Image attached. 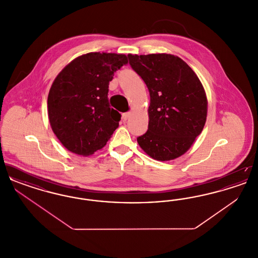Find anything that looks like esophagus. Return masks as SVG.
Returning <instances> with one entry per match:
<instances>
[{
	"label": "esophagus",
	"instance_id": "34e87169",
	"mask_svg": "<svg viewBox=\"0 0 258 258\" xmlns=\"http://www.w3.org/2000/svg\"><path fill=\"white\" fill-rule=\"evenodd\" d=\"M131 112H127V113H123V115H122V118H123V121H126L130 117H131Z\"/></svg>",
	"mask_w": 258,
	"mask_h": 258
}]
</instances>
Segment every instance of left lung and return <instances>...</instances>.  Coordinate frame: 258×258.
Returning <instances> with one entry per match:
<instances>
[{
  "mask_svg": "<svg viewBox=\"0 0 258 258\" xmlns=\"http://www.w3.org/2000/svg\"><path fill=\"white\" fill-rule=\"evenodd\" d=\"M150 93L147 133L137 138L149 157L160 161L183 156L206 123L208 100L192 69L178 56L127 55Z\"/></svg>",
  "mask_w": 258,
  "mask_h": 258,
  "instance_id": "8db88e82",
  "label": "left lung"
}]
</instances>
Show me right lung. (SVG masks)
<instances>
[{
	"label": "right lung",
	"instance_id": "right-lung-1",
	"mask_svg": "<svg viewBox=\"0 0 258 258\" xmlns=\"http://www.w3.org/2000/svg\"><path fill=\"white\" fill-rule=\"evenodd\" d=\"M127 63L124 54L90 52L68 63L55 78L47 98L50 125L62 146L88 157L104 147L121 115L108 103V85Z\"/></svg>",
	"mask_w": 258,
	"mask_h": 258
}]
</instances>
